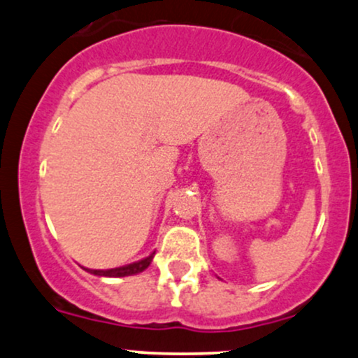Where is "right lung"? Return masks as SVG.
<instances>
[{
    "label": "right lung",
    "mask_w": 358,
    "mask_h": 358,
    "mask_svg": "<svg viewBox=\"0 0 358 358\" xmlns=\"http://www.w3.org/2000/svg\"><path fill=\"white\" fill-rule=\"evenodd\" d=\"M155 252L150 254V256L141 259V261L133 262V264L127 266H121V268H114V269H87L90 274H96V276H104V278H124V276H133V274L143 273L148 266L151 264L153 261Z\"/></svg>",
    "instance_id": "right-lung-1"
}]
</instances>
